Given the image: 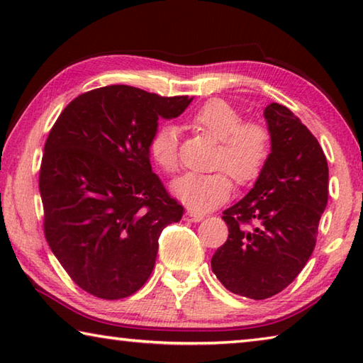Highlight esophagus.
<instances>
[{
    "label": "esophagus",
    "instance_id": "34e87169",
    "mask_svg": "<svg viewBox=\"0 0 363 363\" xmlns=\"http://www.w3.org/2000/svg\"><path fill=\"white\" fill-rule=\"evenodd\" d=\"M186 219L187 220H192V223H200V220H203V214L195 213V211H187L186 213Z\"/></svg>",
    "mask_w": 363,
    "mask_h": 363
}]
</instances>
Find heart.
Wrapping results in <instances>:
<instances>
[{
    "label": "heart",
    "mask_w": 363,
    "mask_h": 363,
    "mask_svg": "<svg viewBox=\"0 0 363 363\" xmlns=\"http://www.w3.org/2000/svg\"><path fill=\"white\" fill-rule=\"evenodd\" d=\"M194 130L218 140L210 174L189 173L171 186L189 210L205 213L220 206L232 194V181L248 186L266 168L272 149V134L261 120H242L238 110L223 99H211L190 115ZM149 155L164 174L179 169V136L173 125L158 126L149 140Z\"/></svg>",
    "instance_id": "b5f03b06"
}]
</instances>
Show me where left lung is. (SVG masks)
<instances>
[{"instance_id": "1", "label": "left lung", "mask_w": 363, "mask_h": 363, "mask_svg": "<svg viewBox=\"0 0 363 363\" xmlns=\"http://www.w3.org/2000/svg\"><path fill=\"white\" fill-rule=\"evenodd\" d=\"M264 116L269 162L247 196L223 213L229 237L211 257L220 284L251 299L274 296L298 277L328 201V163L314 134L277 102Z\"/></svg>"}]
</instances>
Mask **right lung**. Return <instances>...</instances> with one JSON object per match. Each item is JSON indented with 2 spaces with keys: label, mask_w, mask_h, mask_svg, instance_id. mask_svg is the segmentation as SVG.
<instances>
[{
  "label": "right lung",
  "mask_w": 363,
  "mask_h": 363,
  "mask_svg": "<svg viewBox=\"0 0 363 363\" xmlns=\"http://www.w3.org/2000/svg\"><path fill=\"white\" fill-rule=\"evenodd\" d=\"M194 97L110 84L75 97L49 131L40 168L43 229L70 279L101 299L131 296L150 277L158 238L184 206L152 171L158 120Z\"/></svg>",
  "instance_id": "right-lung-1"
}]
</instances>
